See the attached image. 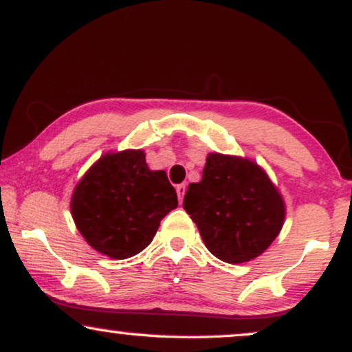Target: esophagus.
<instances>
[{
	"label": "esophagus",
	"mask_w": 352,
	"mask_h": 352,
	"mask_svg": "<svg viewBox=\"0 0 352 352\" xmlns=\"http://www.w3.org/2000/svg\"><path fill=\"white\" fill-rule=\"evenodd\" d=\"M176 194H177V197H179V201H182V197H184V194H186V186L184 184H179L176 187Z\"/></svg>",
	"instance_id": "34e87169"
}]
</instances>
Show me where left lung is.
Masks as SVG:
<instances>
[{
  "mask_svg": "<svg viewBox=\"0 0 352 352\" xmlns=\"http://www.w3.org/2000/svg\"><path fill=\"white\" fill-rule=\"evenodd\" d=\"M184 210L205 247L221 261L248 263L269 248L285 221V201L250 158L208 153L200 182L189 184Z\"/></svg>",
  "mask_w": 352,
  "mask_h": 352,
  "instance_id": "left-lung-1",
  "label": "left lung"
}]
</instances>
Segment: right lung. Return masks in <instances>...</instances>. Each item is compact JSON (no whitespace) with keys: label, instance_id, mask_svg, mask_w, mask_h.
Returning a JSON list of instances; mask_svg holds the SVG:
<instances>
[{"label":"right lung","instance_id":"add662e5","mask_svg":"<svg viewBox=\"0 0 352 352\" xmlns=\"http://www.w3.org/2000/svg\"><path fill=\"white\" fill-rule=\"evenodd\" d=\"M176 206L166 173L151 170L141 148L104 153L75 186L70 201L83 239L112 259L141 253Z\"/></svg>","mask_w":352,"mask_h":352}]
</instances>
